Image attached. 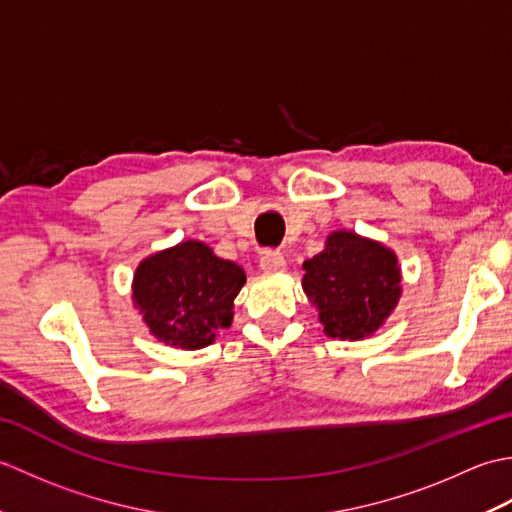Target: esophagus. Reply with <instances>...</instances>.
Here are the masks:
<instances>
[{"label": "esophagus", "mask_w": 512, "mask_h": 512, "mask_svg": "<svg viewBox=\"0 0 512 512\" xmlns=\"http://www.w3.org/2000/svg\"><path fill=\"white\" fill-rule=\"evenodd\" d=\"M259 268L268 275H277L286 268V257L279 250H264L262 257H259Z\"/></svg>", "instance_id": "34e87169"}]
</instances>
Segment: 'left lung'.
Listing matches in <instances>:
<instances>
[{"mask_svg": "<svg viewBox=\"0 0 512 512\" xmlns=\"http://www.w3.org/2000/svg\"><path fill=\"white\" fill-rule=\"evenodd\" d=\"M303 270V290L332 339L356 341L376 332L400 297L396 255L356 233H332Z\"/></svg>", "mask_w": 512, "mask_h": 512, "instance_id": "8db88e82", "label": "left lung"}]
</instances>
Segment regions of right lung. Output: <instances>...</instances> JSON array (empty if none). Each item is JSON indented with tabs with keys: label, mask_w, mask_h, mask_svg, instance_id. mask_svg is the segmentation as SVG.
Returning a JSON list of instances; mask_svg holds the SVG:
<instances>
[{
	"label": "right lung",
	"mask_w": 512,
	"mask_h": 512,
	"mask_svg": "<svg viewBox=\"0 0 512 512\" xmlns=\"http://www.w3.org/2000/svg\"><path fill=\"white\" fill-rule=\"evenodd\" d=\"M244 281L242 268L215 257L206 244L182 242L138 266L134 301L160 341L200 350L231 325L233 299Z\"/></svg>",
	"instance_id": "add662e5"
}]
</instances>
